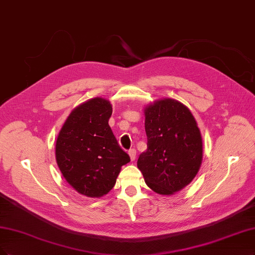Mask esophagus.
<instances>
[{
  "label": "esophagus",
  "mask_w": 255,
  "mask_h": 255,
  "mask_svg": "<svg viewBox=\"0 0 255 255\" xmlns=\"http://www.w3.org/2000/svg\"><path fill=\"white\" fill-rule=\"evenodd\" d=\"M128 155H129L130 160H131V161H134V160H135V158H136V151L134 150V148H131V150H129V151H128Z\"/></svg>",
  "instance_id": "obj_1"
}]
</instances>
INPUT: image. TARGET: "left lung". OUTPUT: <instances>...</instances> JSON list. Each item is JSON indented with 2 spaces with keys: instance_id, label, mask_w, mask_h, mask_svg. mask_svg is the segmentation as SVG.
<instances>
[{
  "instance_id": "1",
  "label": "left lung",
  "mask_w": 255,
  "mask_h": 255,
  "mask_svg": "<svg viewBox=\"0 0 255 255\" xmlns=\"http://www.w3.org/2000/svg\"><path fill=\"white\" fill-rule=\"evenodd\" d=\"M147 148L137 166L147 187L170 196L194 179L203 161V139L197 122L183 103L158 99L144 108Z\"/></svg>"
}]
</instances>
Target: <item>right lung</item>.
<instances>
[{"mask_svg": "<svg viewBox=\"0 0 255 255\" xmlns=\"http://www.w3.org/2000/svg\"><path fill=\"white\" fill-rule=\"evenodd\" d=\"M109 100L96 97L75 108L60 129L56 160L65 180L87 197L99 198L114 188L129 156L119 146L109 119Z\"/></svg>", "mask_w": 255, "mask_h": 255, "instance_id": "right-lung-1", "label": "right lung"}]
</instances>
